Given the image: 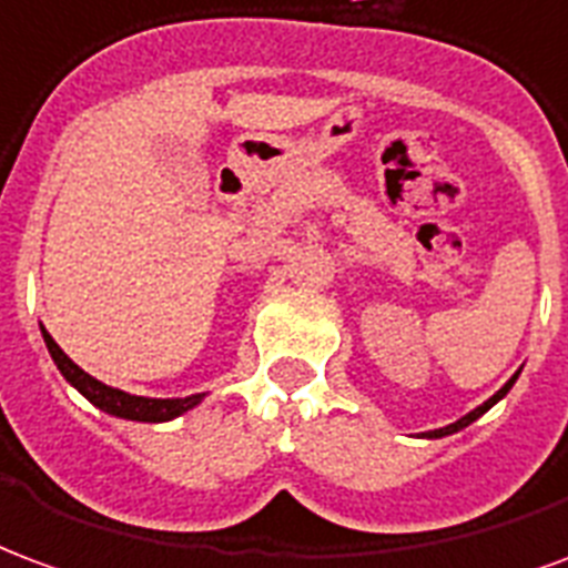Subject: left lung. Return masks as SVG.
I'll list each match as a JSON object with an SVG mask.
<instances>
[{"label": "left lung", "mask_w": 568, "mask_h": 568, "mask_svg": "<svg viewBox=\"0 0 568 568\" xmlns=\"http://www.w3.org/2000/svg\"><path fill=\"white\" fill-rule=\"evenodd\" d=\"M517 375H520V372H515L511 378L505 381L503 387H499V390H496L494 396L487 399V403L478 405V408H471L469 415H463V417H459V420H454V424H448V426H438V429H429V433H420V436H424V438H445V436H454V433H459V429H466V426H469L471 420H478V417H481L484 412H490V408H494V405L499 403V399H505V393H508V390H511V387H515Z\"/></svg>", "instance_id": "obj_1"}]
</instances>
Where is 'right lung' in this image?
Segmentation results:
<instances>
[{"label":"right lung","mask_w":568,"mask_h":568,"mask_svg":"<svg viewBox=\"0 0 568 568\" xmlns=\"http://www.w3.org/2000/svg\"><path fill=\"white\" fill-rule=\"evenodd\" d=\"M41 338L48 345V354L57 363V369L63 375L74 390L84 396L87 403H93L99 412H105L111 417H123V420H142V424H165V420H175L190 408H196L205 393H193V396H175V399H153V396H135V393L118 390V387H109L102 384L93 375H87L78 363L65 357V351L51 338V333L41 326Z\"/></svg>","instance_id":"add662e5"}]
</instances>
